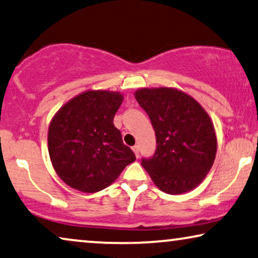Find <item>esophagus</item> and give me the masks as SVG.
Wrapping results in <instances>:
<instances>
[{
  "instance_id": "obj_1",
  "label": "esophagus",
  "mask_w": 258,
  "mask_h": 258,
  "mask_svg": "<svg viewBox=\"0 0 258 258\" xmlns=\"http://www.w3.org/2000/svg\"><path fill=\"white\" fill-rule=\"evenodd\" d=\"M132 151L134 152V154H136V156H137V157H139V146H138V145L133 146V147H132Z\"/></svg>"
}]
</instances>
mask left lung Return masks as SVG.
I'll return each mask as SVG.
<instances>
[{"mask_svg":"<svg viewBox=\"0 0 258 258\" xmlns=\"http://www.w3.org/2000/svg\"><path fill=\"white\" fill-rule=\"evenodd\" d=\"M156 136L154 155L141 164L160 190L170 195L198 185L212 168L217 138L212 121L197 101L172 88L136 91Z\"/></svg>","mask_w":258,"mask_h":258,"instance_id":"1","label":"left lung"}]
</instances>
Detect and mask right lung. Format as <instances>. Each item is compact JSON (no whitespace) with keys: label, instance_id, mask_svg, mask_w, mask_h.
<instances>
[{"label":"right lung","instance_id":"1","mask_svg":"<svg viewBox=\"0 0 258 258\" xmlns=\"http://www.w3.org/2000/svg\"><path fill=\"white\" fill-rule=\"evenodd\" d=\"M119 92L91 90L57 111L48 128V153L56 174L82 192H97L114 182L136 155L124 145L113 117Z\"/></svg>","mask_w":258,"mask_h":258}]
</instances>
